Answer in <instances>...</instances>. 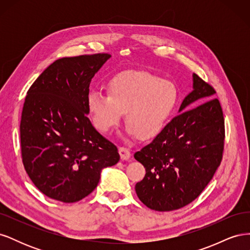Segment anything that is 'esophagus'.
I'll list each match as a JSON object with an SVG mask.
<instances>
[{"instance_id":"1","label":"esophagus","mask_w":250,"mask_h":250,"mask_svg":"<svg viewBox=\"0 0 250 250\" xmlns=\"http://www.w3.org/2000/svg\"><path fill=\"white\" fill-rule=\"evenodd\" d=\"M119 153H120V156L121 158H122L123 161H127L129 160L130 156H131V153H130V150L126 148V147H120L119 148Z\"/></svg>"}]
</instances>
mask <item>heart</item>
Masks as SVG:
<instances>
[{
    "label": "heart",
    "instance_id": "b5f03b06",
    "mask_svg": "<svg viewBox=\"0 0 250 250\" xmlns=\"http://www.w3.org/2000/svg\"><path fill=\"white\" fill-rule=\"evenodd\" d=\"M107 94L88 95L87 107L98 130L107 133L125 112L126 132L142 140L152 139L164 129L179 99L175 83L147 72L116 75Z\"/></svg>",
    "mask_w": 250,
    "mask_h": 250
}]
</instances>
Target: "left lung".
Here are the masks:
<instances>
[{
    "instance_id": "8db88e82",
    "label": "left lung",
    "mask_w": 250,
    "mask_h": 250,
    "mask_svg": "<svg viewBox=\"0 0 250 250\" xmlns=\"http://www.w3.org/2000/svg\"><path fill=\"white\" fill-rule=\"evenodd\" d=\"M193 87L181 103L179 115L134 153L146 169L135 192L151 209L168 211L188 206L202 193L221 164L225 127L220 102L214 98L215 88L196 74ZM192 106L195 107L186 109Z\"/></svg>"
}]
</instances>
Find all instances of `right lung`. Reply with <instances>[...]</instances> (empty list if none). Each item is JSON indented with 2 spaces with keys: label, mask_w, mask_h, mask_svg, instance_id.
<instances>
[{
  "label": "right lung",
  "mask_w": 250,
  "mask_h": 250,
  "mask_svg": "<svg viewBox=\"0 0 250 250\" xmlns=\"http://www.w3.org/2000/svg\"><path fill=\"white\" fill-rule=\"evenodd\" d=\"M107 53L60 58L25 98L20 125L24 168L49 198L77 202L98 186L101 170L120 161L118 148L87 118L89 83Z\"/></svg>",
  "instance_id": "add662e5"
}]
</instances>
